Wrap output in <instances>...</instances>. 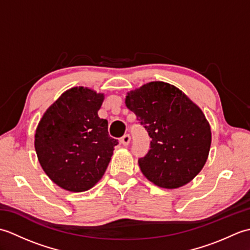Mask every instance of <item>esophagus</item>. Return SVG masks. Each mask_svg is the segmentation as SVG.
<instances>
[{"instance_id":"34e87169","label":"esophagus","mask_w":250,"mask_h":250,"mask_svg":"<svg viewBox=\"0 0 250 250\" xmlns=\"http://www.w3.org/2000/svg\"><path fill=\"white\" fill-rule=\"evenodd\" d=\"M130 141H131V136H130L129 134H125V135L122 136L121 139H120L121 144H122V145H125V146H128V145H129V143H130Z\"/></svg>"}]
</instances>
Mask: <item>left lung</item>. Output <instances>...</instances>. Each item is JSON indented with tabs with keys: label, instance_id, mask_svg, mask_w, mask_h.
Returning <instances> with one entry per match:
<instances>
[{
	"label": "left lung",
	"instance_id": "8db88e82",
	"mask_svg": "<svg viewBox=\"0 0 250 250\" xmlns=\"http://www.w3.org/2000/svg\"><path fill=\"white\" fill-rule=\"evenodd\" d=\"M125 105L150 136V149L139 159L142 173L161 188L191 182L208 157L211 133L203 111L176 87L148 83L128 93Z\"/></svg>",
	"mask_w": 250,
	"mask_h": 250
}]
</instances>
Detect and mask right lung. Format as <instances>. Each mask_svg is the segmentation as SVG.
Here are the masks:
<instances>
[{
    "label": "right lung",
    "instance_id": "1",
    "mask_svg": "<svg viewBox=\"0 0 250 250\" xmlns=\"http://www.w3.org/2000/svg\"><path fill=\"white\" fill-rule=\"evenodd\" d=\"M104 95L91 89L67 90L46 110L35 133L37 158L59 187L82 192L102 178L118 141L98 110Z\"/></svg>",
    "mask_w": 250,
    "mask_h": 250
}]
</instances>
